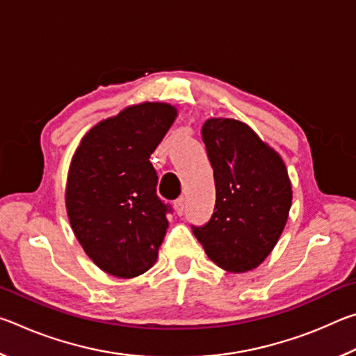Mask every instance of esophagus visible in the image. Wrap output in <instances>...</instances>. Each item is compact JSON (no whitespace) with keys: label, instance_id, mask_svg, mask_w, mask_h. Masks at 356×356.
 <instances>
[{"label":"esophagus","instance_id":"obj_1","mask_svg":"<svg viewBox=\"0 0 356 356\" xmlns=\"http://www.w3.org/2000/svg\"><path fill=\"white\" fill-rule=\"evenodd\" d=\"M174 207H176V213L179 216H182L185 212V200L184 197H177L176 201H174Z\"/></svg>","mask_w":356,"mask_h":356}]
</instances>
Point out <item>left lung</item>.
I'll return each instance as SVG.
<instances>
[{
  "label": "left lung",
  "instance_id": "left-lung-1",
  "mask_svg": "<svg viewBox=\"0 0 356 356\" xmlns=\"http://www.w3.org/2000/svg\"><path fill=\"white\" fill-rule=\"evenodd\" d=\"M202 141L216 200L202 226H191L207 256L229 272H248L270 254L286 226L292 186L281 156L236 119H209Z\"/></svg>",
  "mask_w": 356,
  "mask_h": 356
}]
</instances>
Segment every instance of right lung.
I'll return each instance as SVG.
<instances>
[{
  "label": "right lung",
  "instance_id": "1",
  "mask_svg": "<svg viewBox=\"0 0 356 356\" xmlns=\"http://www.w3.org/2000/svg\"><path fill=\"white\" fill-rule=\"evenodd\" d=\"M176 108L141 104L95 125L72 159L65 206L86 254L104 272L134 278L152 267L171 206L156 195L150 154L176 119Z\"/></svg>",
  "mask_w": 356,
  "mask_h": 356
}]
</instances>
